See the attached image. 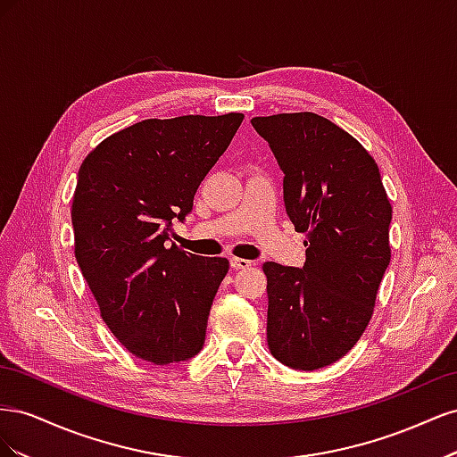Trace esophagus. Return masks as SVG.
Returning a JSON list of instances; mask_svg holds the SVG:
<instances>
[{
    "label": "esophagus",
    "mask_w": 457,
    "mask_h": 457,
    "mask_svg": "<svg viewBox=\"0 0 457 457\" xmlns=\"http://www.w3.org/2000/svg\"><path fill=\"white\" fill-rule=\"evenodd\" d=\"M230 267L237 269V270H240V269H250V267H252V261L242 259V257H232V259H230Z\"/></svg>",
    "instance_id": "esophagus-1"
}]
</instances>
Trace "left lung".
<instances>
[{"label":"left lung","mask_w":457,"mask_h":457,"mask_svg":"<svg viewBox=\"0 0 457 457\" xmlns=\"http://www.w3.org/2000/svg\"><path fill=\"white\" fill-rule=\"evenodd\" d=\"M252 126L284 171L289 219L307 234L305 267L262 265L269 349L289 368L318 370L347 354L371 320L391 261L393 207L376 160L334 121L292 112Z\"/></svg>","instance_id":"8db88e82"}]
</instances>
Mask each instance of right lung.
I'll list each match as a JSON object with an SVG mask.
<instances>
[{"instance_id":"add662e5","label":"right lung","mask_w":457,"mask_h":457,"mask_svg":"<svg viewBox=\"0 0 457 457\" xmlns=\"http://www.w3.org/2000/svg\"><path fill=\"white\" fill-rule=\"evenodd\" d=\"M242 120L240 112L143 120L106 137L79 165L76 261L104 324L146 362H181L204 347L228 261L168 244L171 219L192 210Z\"/></svg>"}]
</instances>
